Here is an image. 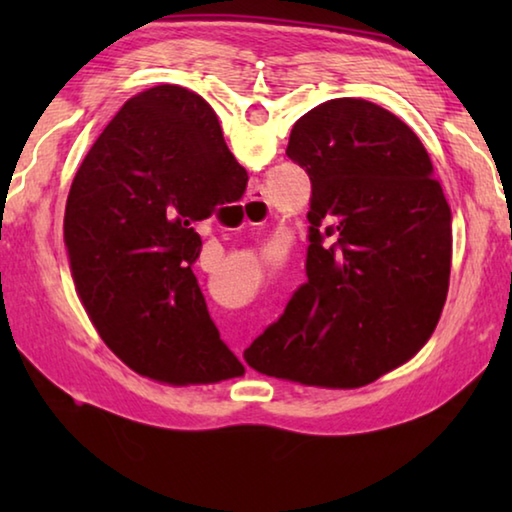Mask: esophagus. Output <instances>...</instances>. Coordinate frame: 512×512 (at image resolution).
<instances>
[{
  "mask_svg": "<svg viewBox=\"0 0 512 512\" xmlns=\"http://www.w3.org/2000/svg\"><path fill=\"white\" fill-rule=\"evenodd\" d=\"M241 205H244V210H248V225H262L268 219V214H271V207L259 196H250Z\"/></svg>",
  "mask_w": 512,
  "mask_h": 512,
  "instance_id": "obj_1",
  "label": "esophagus"
}]
</instances>
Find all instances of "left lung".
<instances>
[{
  "instance_id": "1",
  "label": "left lung",
  "mask_w": 512,
  "mask_h": 512,
  "mask_svg": "<svg viewBox=\"0 0 512 512\" xmlns=\"http://www.w3.org/2000/svg\"><path fill=\"white\" fill-rule=\"evenodd\" d=\"M287 155L311 180L307 282L244 357L262 375L305 386H366L436 329L452 210L418 135L366 99L309 110Z\"/></svg>"
}]
</instances>
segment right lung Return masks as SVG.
Returning <instances> with one entry per match:
<instances>
[{"mask_svg":"<svg viewBox=\"0 0 512 512\" xmlns=\"http://www.w3.org/2000/svg\"><path fill=\"white\" fill-rule=\"evenodd\" d=\"M246 183L210 103L180 85L128 99L92 144L67 196L65 246L85 311L128 368L173 386L244 375L192 266L194 225Z\"/></svg>","mask_w":512,"mask_h":512,"instance_id":"right-lung-1","label":"right lung"}]
</instances>
